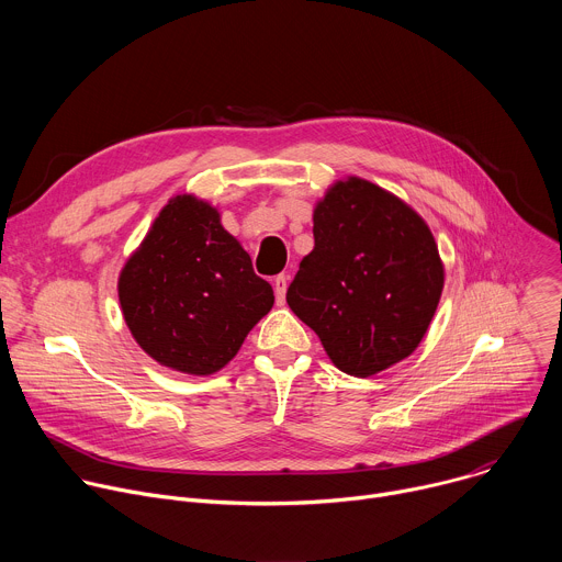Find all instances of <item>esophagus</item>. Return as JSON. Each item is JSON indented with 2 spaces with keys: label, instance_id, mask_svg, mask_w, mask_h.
<instances>
[{
  "label": "esophagus",
  "instance_id": "obj_1",
  "mask_svg": "<svg viewBox=\"0 0 562 562\" xmlns=\"http://www.w3.org/2000/svg\"><path fill=\"white\" fill-rule=\"evenodd\" d=\"M286 286H289V276L280 273V276H276V278H273V289H276V300H278V304H284Z\"/></svg>",
  "mask_w": 562,
  "mask_h": 562
}]
</instances>
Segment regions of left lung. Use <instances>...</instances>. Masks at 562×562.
<instances>
[{"mask_svg": "<svg viewBox=\"0 0 562 562\" xmlns=\"http://www.w3.org/2000/svg\"><path fill=\"white\" fill-rule=\"evenodd\" d=\"M313 239L286 302L331 362L369 378L412 356L445 284L425 220L384 189L349 178L317 202Z\"/></svg>", "mask_w": 562, "mask_h": 562, "instance_id": "left-lung-1", "label": "left lung"}]
</instances>
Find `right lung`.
<instances>
[{
  "label": "right lung",
  "mask_w": 562,
  "mask_h": 562,
  "mask_svg": "<svg viewBox=\"0 0 562 562\" xmlns=\"http://www.w3.org/2000/svg\"><path fill=\"white\" fill-rule=\"evenodd\" d=\"M117 291L137 345L191 375L220 371L276 300L217 209L193 195H176L159 211Z\"/></svg>",
  "instance_id": "right-lung-1"
}]
</instances>
